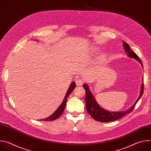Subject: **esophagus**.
<instances>
[{
  "mask_svg": "<svg viewBox=\"0 0 151 151\" xmlns=\"http://www.w3.org/2000/svg\"><path fill=\"white\" fill-rule=\"evenodd\" d=\"M76 85L78 86L81 85L83 83V81L81 79H78L76 80Z\"/></svg>",
  "mask_w": 151,
  "mask_h": 151,
  "instance_id": "obj_1",
  "label": "esophagus"
}]
</instances>
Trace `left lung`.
Returning a JSON list of instances; mask_svg holds the SVG:
<instances>
[{"mask_svg":"<svg viewBox=\"0 0 151 151\" xmlns=\"http://www.w3.org/2000/svg\"><path fill=\"white\" fill-rule=\"evenodd\" d=\"M124 47L125 49V51L128 53V55L131 57L133 58L137 61H139L142 65V62L139 58V56L133 51L131 50L130 46L128 45V44L125 42H124ZM83 87L85 90V106L86 109H87L88 113L90 115V116L95 120L102 122H112L115 120H117L124 116L126 115L128 113H130L133 111V109L134 108L136 104L139 100L140 97L142 96L144 90V84L143 83L141 87V92L139 97L136 100L135 103L132 106L131 108L125 111H121V112H109L104 110L102 107H101L99 104L96 101L95 99L94 98L93 96L92 95L90 91L89 87L87 84H83Z\"/></svg>","mask_w":151,"mask_h":151,"instance_id":"obj_1","label":"left lung"}]
</instances>
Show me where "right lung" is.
I'll list each match as a JSON object with an SVG mask.
<instances>
[{
    "mask_svg": "<svg viewBox=\"0 0 151 151\" xmlns=\"http://www.w3.org/2000/svg\"><path fill=\"white\" fill-rule=\"evenodd\" d=\"M75 82H72V83L70 84V87L69 90L67 91V93L65 96V97H64L63 103L61 104V105L58 107V108L50 116H48L47 118L43 119H40V121H54L56 119H57L58 118H59L61 115L63 114L64 108H65L66 105V101H67V99L69 97V96L70 95V94L72 92V91L74 90V88H75Z\"/></svg>",
    "mask_w": 151,
    "mask_h": 151,
    "instance_id": "1",
    "label": "right lung"
}]
</instances>
